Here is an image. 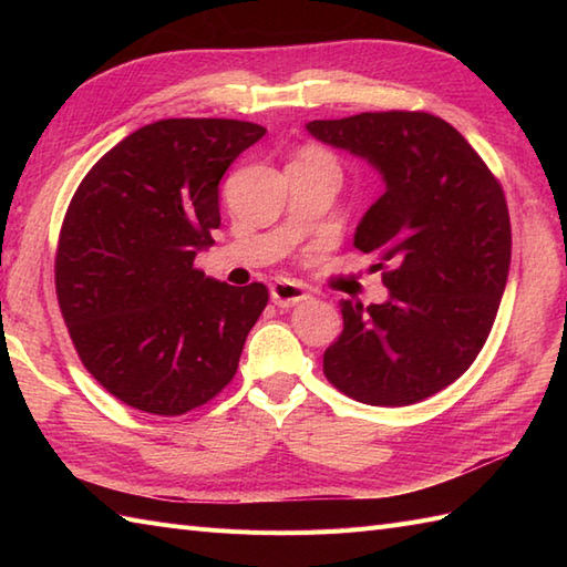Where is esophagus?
<instances>
[{
	"instance_id": "esophagus-1",
	"label": "esophagus",
	"mask_w": 567,
	"mask_h": 567,
	"mask_svg": "<svg viewBox=\"0 0 567 567\" xmlns=\"http://www.w3.org/2000/svg\"><path fill=\"white\" fill-rule=\"evenodd\" d=\"M309 295L299 282L295 280H275L270 287V299L277 307H295L299 302H305Z\"/></svg>"
}]
</instances>
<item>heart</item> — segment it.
<instances>
[{
  "label": "heart",
  "mask_w": 567,
  "mask_h": 567,
  "mask_svg": "<svg viewBox=\"0 0 567 567\" xmlns=\"http://www.w3.org/2000/svg\"><path fill=\"white\" fill-rule=\"evenodd\" d=\"M299 158H305V161H327V163H333L331 155H329L327 151H321V148H307L302 155H299Z\"/></svg>",
  "instance_id": "b5f03b06"
}]
</instances>
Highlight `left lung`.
Returning <instances> with one entry per match:
<instances>
[{"label":"left lung","instance_id":"1","mask_svg":"<svg viewBox=\"0 0 567 567\" xmlns=\"http://www.w3.org/2000/svg\"><path fill=\"white\" fill-rule=\"evenodd\" d=\"M307 131L365 158L384 183L353 244L382 260L390 299L368 309L343 299L323 375L372 406L426 400L473 365L495 323L512 260L502 185L449 122L426 112H365Z\"/></svg>","mask_w":567,"mask_h":567}]
</instances>
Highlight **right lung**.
Here are the masks:
<instances>
[{
  "label": "right lung",
  "mask_w": 567,
  "mask_h": 567,
  "mask_svg": "<svg viewBox=\"0 0 567 567\" xmlns=\"http://www.w3.org/2000/svg\"><path fill=\"white\" fill-rule=\"evenodd\" d=\"M265 128L236 118L141 126L84 175L63 219L55 292L82 365L124 404L179 416L236 375L268 287L195 268L219 228V183Z\"/></svg>",
  "instance_id": "right-lung-1"
}]
</instances>
